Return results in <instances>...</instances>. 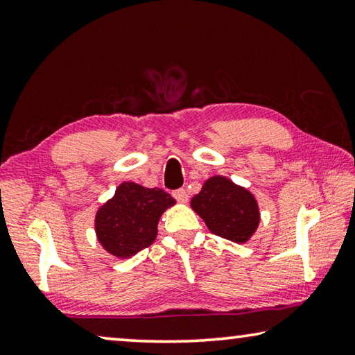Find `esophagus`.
<instances>
[{"mask_svg": "<svg viewBox=\"0 0 355 355\" xmlns=\"http://www.w3.org/2000/svg\"><path fill=\"white\" fill-rule=\"evenodd\" d=\"M172 196H173V198H175L178 202H188V193H187V191H184L183 188L173 191Z\"/></svg>", "mask_w": 355, "mask_h": 355, "instance_id": "34e87169", "label": "esophagus"}]
</instances>
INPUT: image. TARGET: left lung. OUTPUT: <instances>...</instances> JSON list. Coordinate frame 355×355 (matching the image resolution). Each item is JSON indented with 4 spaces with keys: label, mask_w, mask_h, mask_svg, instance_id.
I'll return each instance as SVG.
<instances>
[{
    "label": "left lung",
    "mask_w": 355,
    "mask_h": 355,
    "mask_svg": "<svg viewBox=\"0 0 355 355\" xmlns=\"http://www.w3.org/2000/svg\"><path fill=\"white\" fill-rule=\"evenodd\" d=\"M191 207L204 219L211 234L245 243L256 232L259 224L257 202L250 191L237 187L224 177H211Z\"/></svg>",
    "instance_id": "left-lung-1"
}]
</instances>
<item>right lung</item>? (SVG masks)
Segmentation results:
<instances>
[{"label":"right lung","mask_w":355,"mask_h":355,"mask_svg":"<svg viewBox=\"0 0 355 355\" xmlns=\"http://www.w3.org/2000/svg\"><path fill=\"white\" fill-rule=\"evenodd\" d=\"M173 204L175 199L164 189L121 183L114 198L96 213L99 243L110 254L121 259L148 248L156 239L159 216Z\"/></svg>","instance_id":"obj_1"}]
</instances>
